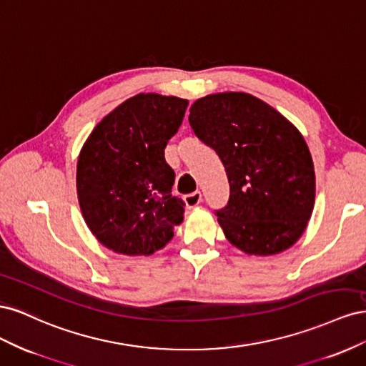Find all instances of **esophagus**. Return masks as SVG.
<instances>
[{
    "instance_id": "esophagus-1",
    "label": "esophagus",
    "mask_w": 366,
    "mask_h": 366,
    "mask_svg": "<svg viewBox=\"0 0 366 366\" xmlns=\"http://www.w3.org/2000/svg\"><path fill=\"white\" fill-rule=\"evenodd\" d=\"M202 198H203V195H202V192L200 191H195V192H192V194H187V195H184V203H186V207H189V209H192V207H195V206H198L202 203Z\"/></svg>"
}]
</instances>
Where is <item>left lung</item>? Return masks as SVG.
Returning a JSON list of instances; mask_svg holds the SVG:
<instances>
[{
	"instance_id": "1",
	"label": "left lung",
	"mask_w": 366,
	"mask_h": 366,
	"mask_svg": "<svg viewBox=\"0 0 366 366\" xmlns=\"http://www.w3.org/2000/svg\"><path fill=\"white\" fill-rule=\"evenodd\" d=\"M189 124L224 164L230 197L217 217L230 244L257 257L292 247L304 234L316 197L312 154L299 129L269 104L241 92L198 99Z\"/></svg>"
}]
</instances>
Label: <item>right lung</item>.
<instances>
[{
    "label": "right lung",
    "mask_w": 366,
    "mask_h": 366,
    "mask_svg": "<svg viewBox=\"0 0 366 366\" xmlns=\"http://www.w3.org/2000/svg\"><path fill=\"white\" fill-rule=\"evenodd\" d=\"M186 99L140 93L107 114L77 159L76 189L88 229L107 249L152 254L183 223L184 202L172 195L175 174L164 148L180 128Z\"/></svg>",
    "instance_id": "obj_1"
}]
</instances>
